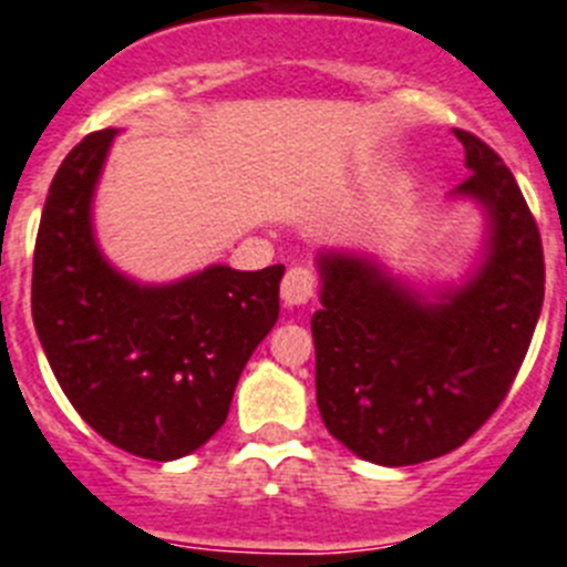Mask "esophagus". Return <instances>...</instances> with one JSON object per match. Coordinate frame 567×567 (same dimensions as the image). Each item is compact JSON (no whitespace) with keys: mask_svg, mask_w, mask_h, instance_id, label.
I'll return each mask as SVG.
<instances>
[{"mask_svg":"<svg viewBox=\"0 0 567 567\" xmlns=\"http://www.w3.org/2000/svg\"><path fill=\"white\" fill-rule=\"evenodd\" d=\"M316 293V274L310 271V268H305V265H293V268H288V274H285L282 279V299L285 305H308L310 296Z\"/></svg>","mask_w":567,"mask_h":567,"instance_id":"1","label":"esophagus"}]
</instances>
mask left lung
<instances>
[{
  "label": "left lung",
  "mask_w": 567,
  "mask_h": 567,
  "mask_svg": "<svg viewBox=\"0 0 567 567\" xmlns=\"http://www.w3.org/2000/svg\"><path fill=\"white\" fill-rule=\"evenodd\" d=\"M457 195L488 212V254L466 288L421 302L367 259L321 254L316 404L336 441L379 466L463 446L494 415L523 364L545 296L537 220L503 157L466 130Z\"/></svg>",
  "instance_id": "8db88e82"
}]
</instances>
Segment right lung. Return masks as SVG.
<instances>
[{"mask_svg": "<svg viewBox=\"0 0 567 567\" xmlns=\"http://www.w3.org/2000/svg\"><path fill=\"white\" fill-rule=\"evenodd\" d=\"M115 130L61 161L35 234L30 308L59 386L104 441L177 461L226 423L234 386L279 316L285 265L141 288L106 265L90 203Z\"/></svg>", "mask_w": 567, "mask_h": 567, "instance_id": "1", "label": "right lung"}]
</instances>
